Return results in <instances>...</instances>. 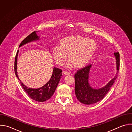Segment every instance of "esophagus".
Masks as SVG:
<instances>
[{"instance_id": "1", "label": "esophagus", "mask_w": 132, "mask_h": 132, "mask_svg": "<svg viewBox=\"0 0 132 132\" xmlns=\"http://www.w3.org/2000/svg\"><path fill=\"white\" fill-rule=\"evenodd\" d=\"M64 74H65L66 75H69L70 74V71H66V70H65L63 71Z\"/></svg>"}]
</instances>
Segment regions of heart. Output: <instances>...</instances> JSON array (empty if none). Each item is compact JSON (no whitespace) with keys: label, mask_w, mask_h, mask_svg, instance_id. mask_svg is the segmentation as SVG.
I'll return each mask as SVG.
<instances>
[{"label":"heart","mask_w":132,"mask_h":132,"mask_svg":"<svg viewBox=\"0 0 132 132\" xmlns=\"http://www.w3.org/2000/svg\"><path fill=\"white\" fill-rule=\"evenodd\" d=\"M96 46L93 40L80 36L66 37L61 40L60 45L54 47L53 56L56 63L62 65L68 54L70 60L67 64L68 66L71 67L75 64L77 67H81L88 62Z\"/></svg>","instance_id":"heart-1"}]
</instances>
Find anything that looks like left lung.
<instances>
[{
	"mask_svg": "<svg viewBox=\"0 0 132 132\" xmlns=\"http://www.w3.org/2000/svg\"><path fill=\"white\" fill-rule=\"evenodd\" d=\"M116 59L117 73L116 77L112 79L105 86L95 89L91 87L89 84V74L92 65H89L77 71L75 74V91L77 99L85 104L96 103L105 96L111 87L115 82L120 69V54L119 52L114 53Z\"/></svg>",
	"mask_w": 132,
	"mask_h": 132,
	"instance_id": "left-lung-1",
	"label": "left lung"
}]
</instances>
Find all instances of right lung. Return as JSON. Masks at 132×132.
Wrapping results in <instances>:
<instances>
[{
    "label": "right lung",
    "instance_id": "obj_1",
    "mask_svg": "<svg viewBox=\"0 0 132 132\" xmlns=\"http://www.w3.org/2000/svg\"><path fill=\"white\" fill-rule=\"evenodd\" d=\"M37 31H34L30 35L27 36L22 41L19 45V47L22 45L32 42L33 41L39 39V37L37 35ZM19 50L17 51L14 61V72L16 77L19 79L17 74V56ZM62 70L59 68L54 67L53 71V73L50 80L43 87L38 89H32L28 88L26 86L23 84L20 80V82L22 88L24 89L27 95L33 100L38 102H44L50 99L54 94L57 86L60 82L61 77L62 75Z\"/></svg>",
    "mask_w": 132,
    "mask_h": 132
}]
</instances>
